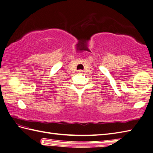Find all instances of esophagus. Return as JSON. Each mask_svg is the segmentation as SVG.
<instances>
[{
    "mask_svg": "<svg viewBox=\"0 0 153 153\" xmlns=\"http://www.w3.org/2000/svg\"><path fill=\"white\" fill-rule=\"evenodd\" d=\"M79 72H82V71H81V70H80V71H79Z\"/></svg>",
    "mask_w": 153,
    "mask_h": 153,
    "instance_id": "34e87169",
    "label": "esophagus"
}]
</instances>
